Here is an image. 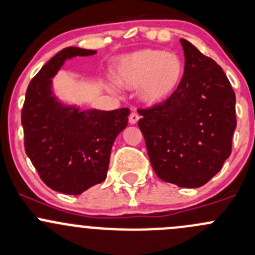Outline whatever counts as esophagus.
I'll use <instances>...</instances> for the list:
<instances>
[{
    "label": "esophagus",
    "mask_w": 255,
    "mask_h": 255,
    "mask_svg": "<svg viewBox=\"0 0 255 255\" xmlns=\"http://www.w3.org/2000/svg\"><path fill=\"white\" fill-rule=\"evenodd\" d=\"M138 119H140V117H138L137 113L132 112V113H131V114H130V117H128V123H130L131 125H135L136 123L138 122Z\"/></svg>",
    "instance_id": "1"
}]
</instances>
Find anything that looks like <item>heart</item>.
Segmentation results:
<instances>
[{
    "label": "heart",
    "instance_id": "heart-1",
    "mask_svg": "<svg viewBox=\"0 0 255 255\" xmlns=\"http://www.w3.org/2000/svg\"><path fill=\"white\" fill-rule=\"evenodd\" d=\"M182 72V62L175 53L146 49L123 58L115 70V79L125 87L137 88L141 102L155 105L175 92ZM109 89L117 90L113 84Z\"/></svg>",
    "mask_w": 255,
    "mask_h": 255
}]
</instances>
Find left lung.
<instances>
[{
	"label": "left lung",
	"instance_id": "1",
	"mask_svg": "<svg viewBox=\"0 0 255 255\" xmlns=\"http://www.w3.org/2000/svg\"><path fill=\"white\" fill-rule=\"evenodd\" d=\"M185 72L168 99L138 109L151 166L178 187L207 183L232 152L236 94L223 69L192 43L181 39Z\"/></svg>",
	"mask_w": 255,
	"mask_h": 255
}]
</instances>
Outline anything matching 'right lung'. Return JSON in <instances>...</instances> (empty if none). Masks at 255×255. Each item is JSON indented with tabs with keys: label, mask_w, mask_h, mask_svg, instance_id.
Instances as JSON below:
<instances>
[{
	"label": "right lung",
	"mask_w": 255,
	"mask_h": 255,
	"mask_svg": "<svg viewBox=\"0 0 255 255\" xmlns=\"http://www.w3.org/2000/svg\"><path fill=\"white\" fill-rule=\"evenodd\" d=\"M95 53L78 47L57 53L31 80L22 109L27 156L43 182L65 195H80L107 178L113 143L128 125V108L82 112L53 94L52 78L65 60Z\"/></svg>",
	"instance_id": "add662e5"
}]
</instances>
